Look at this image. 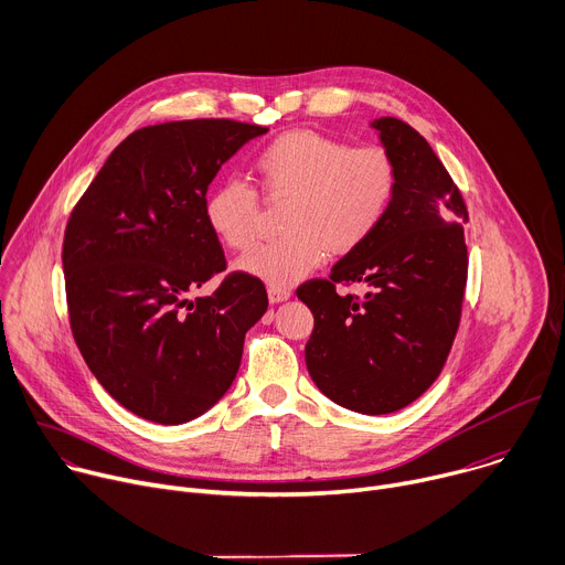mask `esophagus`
I'll return each instance as SVG.
<instances>
[{
  "instance_id": "obj_1",
  "label": "esophagus",
  "mask_w": 565,
  "mask_h": 565,
  "mask_svg": "<svg viewBox=\"0 0 565 565\" xmlns=\"http://www.w3.org/2000/svg\"><path fill=\"white\" fill-rule=\"evenodd\" d=\"M267 294H269V302H271V305L285 302V300L291 298V289H282V287H269Z\"/></svg>"
}]
</instances>
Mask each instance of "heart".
<instances>
[{"label":"heart","mask_w":565,"mask_h":565,"mask_svg":"<svg viewBox=\"0 0 565 565\" xmlns=\"http://www.w3.org/2000/svg\"><path fill=\"white\" fill-rule=\"evenodd\" d=\"M269 198H289L282 238L254 247L238 269L269 287H291L333 249L361 247L385 220L396 193V164L381 147H354L316 131H289L256 158ZM206 227L232 249H247L258 232L256 191L230 178L204 198Z\"/></svg>","instance_id":"heart-1"}]
</instances>
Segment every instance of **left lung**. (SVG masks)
I'll return each mask as SVG.
<instances>
[{
	"mask_svg": "<svg viewBox=\"0 0 565 565\" xmlns=\"http://www.w3.org/2000/svg\"><path fill=\"white\" fill-rule=\"evenodd\" d=\"M396 164V193L379 230L296 296L313 313L305 363L316 387L359 414H390L440 374L461 318L466 202L427 140L398 118L370 122ZM365 284L363 299L335 284Z\"/></svg>",
	"mask_w": 565,
	"mask_h": 565,
	"instance_id": "8db88e82",
	"label": "left lung"
}]
</instances>
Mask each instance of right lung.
<instances>
[{"mask_svg":"<svg viewBox=\"0 0 565 565\" xmlns=\"http://www.w3.org/2000/svg\"><path fill=\"white\" fill-rule=\"evenodd\" d=\"M269 129L234 120L145 127L108 156L71 213L64 278L75 343L122 407L182 425L232 387L245 333L267 311L258 278L224 271L204 195L249 140Z\"/></svg>","mask_w":565,"mask_h":565,"instance_id":"add662e5","label":"right lung"}]
</instances>
